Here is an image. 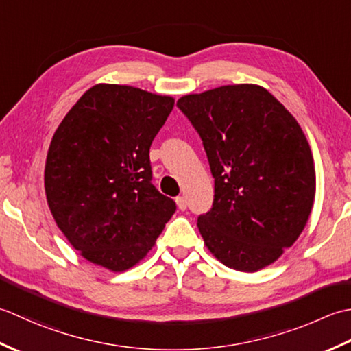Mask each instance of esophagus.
Here are the masks:
<instances>
[{"label": "esophagus", "mask_w": 351, "mask_h": 351, "mask_svg": "<svg viewBox=\"0 0 351 351\" xmlns=\"http://www.w3.org/2000/svg\"><path fill=\"white\" fill-rule=\"evenodd\" d=\"M176 203H177L178 209H180V210H186V207H188V202H186L184 197H177Z\"/></svg>", "instance_id": "1"}]
</instances>
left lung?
<instances>
[{
	"label": "left lung",
	"mask_w": 351,
	"mask_h": 351,
	"mask_svg": "<svg viewBox=\"0 0 351 351\" xmlns=\"http://www.w3.org/2000/svg\"><path fill=\"white\" fill-rule=\"evenodd\" d=\"M177 107L202 138L215 178L210 210L197 221L206 247L228 268L268 267L303 232L315 198L302 127L256 84L184 95Z\"/></svg>",
	"instance_id": "1"
}]
</instances>
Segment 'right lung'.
<instances>
[{
    "mask_svg": "<svg viewBox=\"0 0 351 351\" xmlns=\"http://www.w3.org/2000/svg\"><path fill=\"white\" fill-rule=\"evenodd\" d=\"M174 98L132 86L86 90L53 136L45 163L49 210L77 252L112 271L136 265L173 217L153 184L149 147Z\"/></svg>",
    "mask_w": 351,
    "mask_h": 351,
    "instance_id": "obj_1",
    "label": "right lung"
}]
</instances>
